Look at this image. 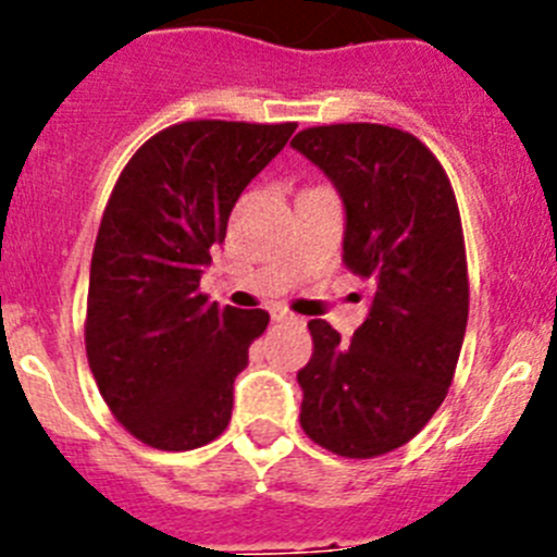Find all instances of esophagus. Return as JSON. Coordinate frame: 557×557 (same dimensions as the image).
Segmentation results:
<instances>
[{
    "mask_svg": "<svg viewBox=\"0 0 557 557\" xmlns=\"http://www.w3.org/2000/svg\"><path fill=\"white\" fill-rule=\"evenodd\" d=\"M270 318H273L275 323H289V326H298V323H304V318L287 312V309H273V312H270Z\"/></svg>",
    "mask_w": 557,
    "mask_h": 557,
    "instance_id": "esophagus-1",
    "label": "esophagus"
}]
</instances>
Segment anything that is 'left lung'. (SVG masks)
Here are the masks:
<instances>
[{
  "mask_svg": "<svg viewBox=\"0 0 557 557\" xmlns=\"http://www.w3.org/2000/svg\"><path fill=\"white\" fill-rule=\"evenodd\" d=\"M289 145L337 189L343 264L371 284L351 339L326 321L309 323L301 426L334 455H385L435 416L466 337L469 275L455 191L435 156L396 127H307Z\"/></svg>",
  "mask_w": 557,
  "mask_h": 557,
  "instance_id": "1",
  "label": "left lung"
}]
</instances>
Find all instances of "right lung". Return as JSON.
Instances as JSON below:
<instances>
[{
  "mask_svg": "<svg viewBox=\"0 0 557 557\" xmlns=\"http://www.w3.org/2000/svg\"><path fill=\"white\" fill-rule=\"evenodd\" d=\"M293 131L181 122L145 141L113 186L88 275L86 354L106 405L147 446L198 449L228 426L234 379L270 314L209 304L200 275L243 189Z\"/></svg>",
  "mask_w": 557,
  "mask_h": 557,
  "instance_id": "obj_1",
  "label": "right lung"
}]
</instances>
